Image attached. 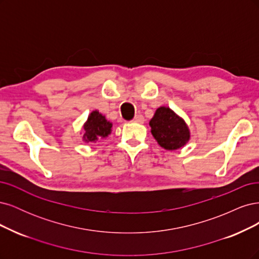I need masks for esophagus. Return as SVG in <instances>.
<instances>
[{
	"label": "esophagus",
	"mask_w": 259,
	"mask_h": 259,
	"mask_svg": "<svg viewBox=\"0 0 259 259\" xmlns=\"http://www.w3.org/2000/svg\"><path fill=\"white\" fill-rule=\"evenodd\" d=\"M133 122H138V123H143L144 122V117L142 115H136L135 118L132 119Z\"/></svg>",
	"instance_id": "esophagus-1"
}]
</instances>
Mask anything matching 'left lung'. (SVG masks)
Listing matches in <instances>:
<instances>
[{
    "instance_id": "left-lung-1",
    "label": "left lung",
    "mask_w": 259,
    "mask_h": 259,
    "mask_svg": "<svg viewBox=\"0 0 259 259\" xmlns=\"http://www.w3.org/2000/svg\"><path fill=\"white\" fill-rule=\"evenodd\" d=\"M152 135L162 148L175 151L189 141L190 133L186 122L171 108L160 106L149 121Z\"/></svg>"
}]
</instances>
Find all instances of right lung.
Segmentation results:
<instances>
[{"label":"right lung","instance_id":"obj_1","mask_svg":"<svg viewBox=\"0 0 259 259\" xmlns=\"http://www.w3.org/2000/svg\"><path fill=\"white\" fill-rule=\"evenodd\" d=\"M84 139L85 142H96L99 139L106 138L112 131V123L107 121L105 116L94 111L88 116V119L84 124Z\"/></svg>","mask_w":259,"mask_h":259}]
</instances>
